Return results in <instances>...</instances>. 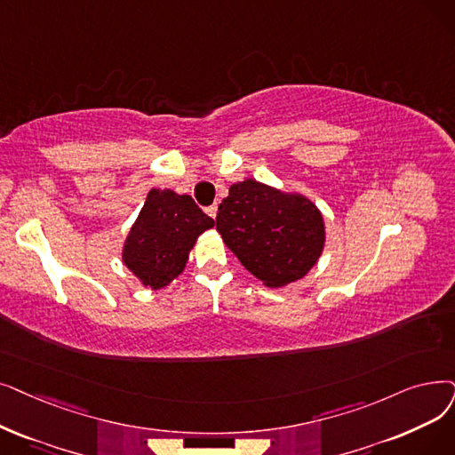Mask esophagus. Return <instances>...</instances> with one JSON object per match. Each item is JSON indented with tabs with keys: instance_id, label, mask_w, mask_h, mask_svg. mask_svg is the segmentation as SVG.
Instances as JSON below:
<instances>
[{
	"instance_id": "34e87169",
	"label": "esophagus",
	"mask_w": 455,
	"mask_h": 455,
	"mask_svg": "<svg viewBox=\"0 0 455 455\" xmlns=\"http://www.w3.org/2000/svg\"><path fill=\"white\" fill-rule=\"evenodd\" d=\"M206 213L212 217V220H215V215H217V204L208 206V208H206Z\"/></svg>"
}]
</instances>
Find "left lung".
Instances as JSON below:
<instances>
[{"instance_id": "obj_1", "label": "left lung", "mask_w": 455, "mask_h": 455, "mask_svg": "<svg viewBox=\"0 0 455 455\" xmlns=\"http://www.w3.org/2000/svg\"><path fill=\"white\" fill-rule=\"evenodd\" d=\"M215 228L242 266L267 288H283L318 264L325 247L322 210L299 191L247 179L232 184Z\"/></svg>"}]
</instances>
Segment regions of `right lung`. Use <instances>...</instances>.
<instances>
[{
	"label": "right lung",
	"instance_id": "right-lung-1",
	"mask_svg": "<svg viewBox=\"0 0 455 455\" xmlns=\"http://www.w3.org/2000/svg\"><path fill=\"white\" fill-rule=\"evenodd\" d=\"M213 225L189 195L154 188L126 235L123 262L143 286L162 290L182 275L196 238Z\"/></svg>",
	"mask_w": 455,
	"mask_h": 455
}]
</instances>
